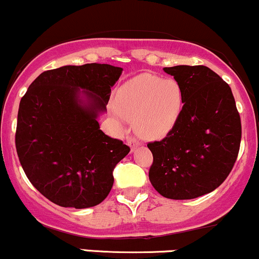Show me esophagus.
Wrapping results in <instances>:
<instances>
[{
    "mask_svg": "<svg viewBox=\"0 0 259 259\" xmlns=\"http://www.w3.org/2000/svg\"><path fill=\"white\" fill-rule=\"evenodd\" d=\"M128 144L133 150V149H136L138 145H141V141H139V139H137L136 137H133V136H131V137L128 138Z\"/></svg>",
    "mask_w": 259,
    "mask_h": 259,
    "instance_id": "34e87169",
    "label": "esophagus"
}]
</instances>
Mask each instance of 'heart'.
I'll use <instances>...</instances> for the list:
<instances>
[{
	"label": "heart",
	"mask_w": 259,
	"mask_h": 259,
	"mask_svg": "<svg viewBox=\"0 0 259 259\" xmlns=\"http://www.w3.org/2000/svg\"><path fill=\"white\" fill-rule=\"evenodd\" d=\"M117 109L136 122L145 138H161L175 127L184 109V92L174 79L141 74L121 87Z\"/></svg>",
	"instance_id": "b5f03b06"
}]
</instances>
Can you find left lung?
<instances>
[{
	"label": "left lung",
	"instance_id": "8db88e82",
	"mask_svg": "<svg viewBox=\"0 0 259 259\" xmlns=\"http://www.w3.org/2000/svg\"><path fill=\"white\" fill-rule=\"evenodd\" d=\"M184 92V109L161 141L149 142V180L161 196L192 199L219 187L239 155L241 118L229 84L205 66L165 67Z\"/></svg>",
	"mask_w": 259,
	"mask_h": 259
}]
</instances>
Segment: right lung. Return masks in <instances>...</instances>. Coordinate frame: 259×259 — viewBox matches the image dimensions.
Masks as SVG:
<instances>
[{"label":"right lung","mask_w":259,"mask_h":259,"mask_svg":"<svg viewBox=\"0 0 259 259\" xmlns=\"http://www.w3.org/2000/svg\"><path fill=\"white\" fill-rule=\"evenodd\" d=\"M121 67L100 63L42 72L20 99L16 149L31 185L55 204L89 208L106 198L130 147L106 136L105 111ZM89 104L80 106L79 88Z\"/></svg>","instance_id":"obj_1"}]
</instances>
